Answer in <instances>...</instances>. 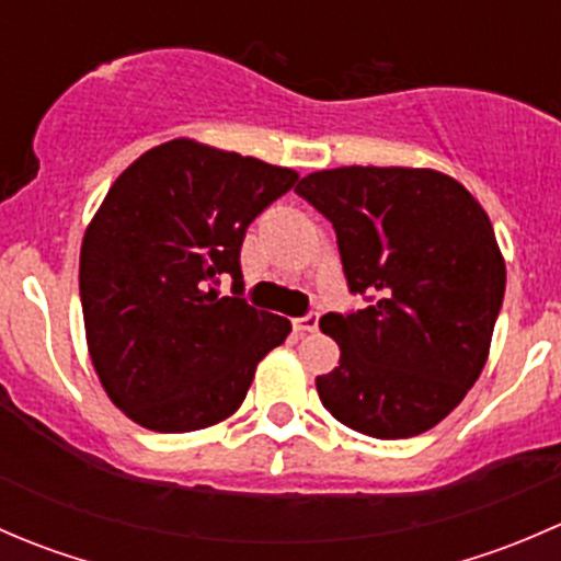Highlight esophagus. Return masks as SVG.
I'll list each match as a JSON object with an SVG mask.
<instances>
[{
  "instance_id": "1",
  "label": "esophagus",
  "mask_w": 561,
  "mask_h": 561,
  "mask_svg": "<svg viewBox=\"0 0 561 561\" xmlns=\"http://www.w3.org/2000/svg\"><path fill=\"white\" fill-rule=\"evenodd\" d=\"M317 322H320V314H317V312H309V314H304V317H296V320H293V331H296V333L317 331Z\"/></svg>"
}]
</instances>
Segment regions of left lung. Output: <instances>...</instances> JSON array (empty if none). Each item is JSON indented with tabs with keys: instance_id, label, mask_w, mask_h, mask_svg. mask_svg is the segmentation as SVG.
Returning a JSON list of instances; mask_svg holds the SVG:
<instances>
[{
	"instance_id": "8db88e82",
	"label": "left lung",
	"mask_w": 561,
	"mask_h": 561,
	"mask_svg": "<svg viewBox=\"0 0 561 561\" xmlns=\"http://www.w3.org/2000/svg\"><path fill=\"white\" fill-rule=\"evenodd\" d=\"M336 230L358 312H328L339 366L317 377L322 407L377 439L428 432L483 371L505 298L489 214L428 168H333L296 186Z\"/></svg>"
}]
</instances>
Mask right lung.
I'll use <instances>...</instances> for the list:
<instances>
[{
	"instance_id": "right-lung-1",
	"label": "right lung",
	"mask_w": 561,
	"mask_h": 561,
	"mask_svg": "<svg viewBox=\"0 0 561 561\" xmlns=\"http://www.w3.org/2000/svg\"><path fill=\"white\" fill-rule=\"evenodd\" d=\"M298 173L175 138L107 190L81 244V307L94 371L113 404L160 434L233 415L290 320L241 296L247 228ZM234 296H218V279Z\"/></svg>"
}]
</instances>
